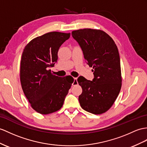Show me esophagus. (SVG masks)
Segmentation results:
<instances>
[{
  "label": "esophagus",
  "instance_id": "34e87169",
  "mask_svg": "<svg viewBox=\"0 0 147 147\" xmlns=\"http://www.w3.org/2000/svg\"><path fill=\"white\" fill-rule=\"evenodd\" d=\"M78 84V81H77V78H74V80L72 84V85H76Z\"/></svg>",
  "mask_w": 147,
  "mask_h": 147
}]
</instances>
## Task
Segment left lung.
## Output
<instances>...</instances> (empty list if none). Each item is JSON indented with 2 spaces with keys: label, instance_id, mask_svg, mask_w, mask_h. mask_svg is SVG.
I'll return each instance as SVG.
<instances>
[{
  "label": "left lung",
  "instance_id": "8db88e82",
  "mask_svg": "<svg viewBox=\"0 0 147 147\" xmlns=\"http://www.w3.org/2000/svg\"><path fill=\"white\" fill-rule=\"evenodd\" d=\"M83 51L89 67H92L94 78L88 80L78 78L82 88L78 96L80 106L95 115L109 110L116 100L121 87L120 55L118 48L110 35L104 31L84 28L71 32Z\"/></svg>",
  "mask_w": 147,
  "mask_h": 147
}]
</instances>
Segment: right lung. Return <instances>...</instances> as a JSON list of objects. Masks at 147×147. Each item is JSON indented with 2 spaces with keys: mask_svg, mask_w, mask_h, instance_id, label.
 I'll use <instances>...</instances> for the list:
<instances>
[{
  "mask_svg": "<svg viewBox=\"0 0 147 147\" xmlns=\"http://www.w3.org/2000/svg\"><path fill=\"white\" fill-rule=\"evenodd\" d=\"M70 33L51 32L32 39L25 47L20 60L21 86L32 108L47 115L62 108L74 78L59 77L48 70L58 59L59 49Z\"/></svg>",
  "mask_w": 147,
  "mask_h": 147,
  "instance_id": "add662e5",
  "label": "right lung"
}]
</instances>
